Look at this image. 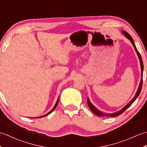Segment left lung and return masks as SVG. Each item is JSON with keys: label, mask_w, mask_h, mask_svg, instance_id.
I'll return each instance as SVG.
<instances>
[{"label": "left lung", "mask_w": 147, "mask_h": 147, "mask_svg": "<svg viewBox=\"0 0 147 147\" xmlns=\"http://www.w3.org/2000/svg\"><path fill=\"white\" fill-rule=\"evenodd\" d=\"M123 33V35H124V36L126 37V38H127V39H129L130 40V42H131L132 45H133L134 48H135V51L136 52L137 55H138V58H139V60H140V66H141V81H140V85H139V86H138V90H137V92L136 93V94L135 95V96H134L133 98L131 100L128 104H127L126 105L124 106V107L121 109L120 111H119L117 112H114V113H112V114H106V113H104L103 112H101L100 111L98 110L97 109H96L94 105H93L91 102L90 101L89 98H87V104H88V106L90 109H91L92 111L95 114H96V115H98V116H107V117H115V116H117V115H119L121 114L123 112L126 110V109L128 108L129 106L131 105L135 101V100L137 98V97L139 96V95L140 94V92H141V90H142V84H143V61H142V56L141 55H140V54L139 53V52L138 51V50H137L136 46H135V42H134L132 38V37L128 33H127L126 31H123V32H122Z\"/></svg>", "instance_id": "8db88e82"}]
</instances>
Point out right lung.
<instances>
[{
  "instance_id": "obj_1",
  "label": "right lung",
  "mask_w": 147,
  "mask_h": 147,
  "mask_svg": "<svg viewBox=\"0 0 147 147\" xmlns=\"http://www.w3.org/2000/svg\"><path fill=\"white\" fill-rule=\"evenodd\" d=\"M58 102H59V98H58V99H57V102H56V103H55V105H54V107H53V109H52V110L50 111L49 112H48L47 114H45V115H42V116H39V117H35V118H40V117H45V116H47V115H48L49 114H50L51 113V112H52L53 111H54V109L56 108V107H57V104H58ZM32 118H34V117H32Z\"/></svg>"
}]
</instances>
